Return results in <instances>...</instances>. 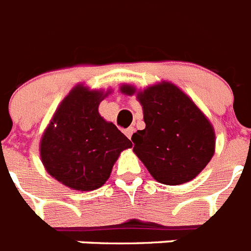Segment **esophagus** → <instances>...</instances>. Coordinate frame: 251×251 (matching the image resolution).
I'll use <instances>...</instances> for the list:
<instances>
[{"mask_svg":"<svg viewBox=\"0 0 251 251\" xmlns=\"http://www.w3.org/2000/svg\"><path fill=\"white\" fill-rule=\"evenodd\" d=\"M133 132H134V128L133 127H129V128H127V129L124 130V134H126V136H127L128 138H132V134H133Z\"/></svg>","mask_w":251,"mask_h":251,"instance_id":"obj_1","label":"esophagus"}]
</instances>
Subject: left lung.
<instances>
[{"mask_svg": "<svg viewBox=\"0 0 251 251\" xmlns=\"http://www.w3.org/2000/svg\"><path fill=\"white\" fill-rule=\"evenodd\" d=\"M121 92L142 106L146 127L132 136L133 152L155 181L177 186L198 177L214 155L215 132L191 97L167 80L142 91L122 84Z\"/></svg>", "mask_w": 251, "mask_h": 251, "instance_id": "left-lung-1", "label": "left lung"}]
</instances>
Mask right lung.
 Listing matches in <instances>:
<instances>
[{
    "label": "right lung",
    "instance_id": "obj_1",
    "mask_svg": "<svg viewBox=\"0 0 251 251\" xmlns=\"http://www.w3.org/2000/svg\"><path fill=\"white\" fill-rule=\"evenodd\" d=\"M113 90L79 83L64 97L39 142L43 167L51 177L76 191L105 185L122 151L132 148L121 130L99 113Z\"/></svg>",
    "mask_w": 251,
    "mask_h": 251
}]
</instances>
